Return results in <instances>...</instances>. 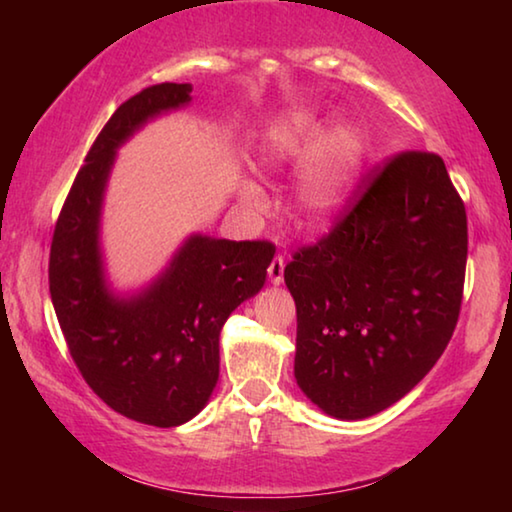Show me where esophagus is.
I'll return each instance as SVG.
<instances>
[{
	"mask_svg": "<svg viewBox=\"0 0 512 512\" xmlns=\"http://www.w3.org/2000/svg\"><path fill=\"white\" fill-rule=\"evenodd\" d=\"M268 277H271L273 284H280L284 280V257L275 255L271 266H268Z\"/></svg>",
	"mask_w": 512,
	"mask_h": 512,
	"instance_id": "obj_1",
	"label": "esophagus"
}]
</instances>
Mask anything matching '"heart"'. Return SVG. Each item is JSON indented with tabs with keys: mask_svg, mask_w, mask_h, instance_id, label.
I'll list each match as a JSON object with an SVG mask.
<instances>
[{
	"mask_svg": "<svg viewBox=\"0 0 512 512\" xmlns=\"http://www.w3.org/2000/svg\"><path fill=\"white\" fill-rule=\"evenodd\" d=\"M366 158V140L359 128L339 126L329 133L323 119L311 112H291L268 128L262 160L271 167H305L293 192V216L302 228L318 230L332 223L350 201ZM246 201L257 203L259 187L244 183Z\"/></svg>",
	"mask_w": 512,
	"mask_h": 512,
	"instance_id": "heart-1",
	"label": "heart"
}]
</instances>
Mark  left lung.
<instances>
[{"label": "left lung", "instance_id": "obj_1", "mask_svg": "<svg viewBox=\"0 0 512 512\" xmlns=\"http://www.w3.org/2000/svg\"><path fill=\"white\" fill-rule=\"evenodd\" d=\"M465 264V203L443 158L400 151L375 164L332 230L284 268L302 393L341 420L402 400L452 339Z\"/></svg>", "mask_w": 512, "mask_h": 512}]
</instances>
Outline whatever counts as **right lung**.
<instances>
[{
  "instance_id": "add662e5",
  "label": "right lung",
  "mask_w": 512,
  "mask_h": 512,
  "mask_svg": "<svg viewBox=\"0 0 512 512\" xmlns=\"http://www.w3.org/2000/svg\"><path fill=\"white\" fill-rule=\"evenodd\" d=\"M189 92L187 83H160L121 103L76 173L49 250L51 302L85 384L112 411L153 427L183 424L210 400L221 327L264 287L275 255L266 239L196 235L140 298L117 300L103 287L97 230L115 149Z\"/></svg>"
}]
</instances>
